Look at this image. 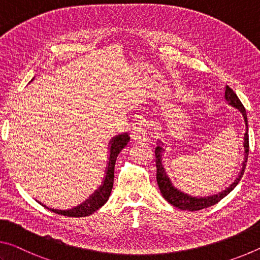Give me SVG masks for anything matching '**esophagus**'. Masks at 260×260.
<instances>
[{
    "label": "esophagus",
    "instance_id": "esophagus-1",
    "mask_svg": "<svg viewBox=\"0 0 260 260\" xmlns=\"http://www.w3.org/2000/svg\"><path fill=\"white\" fill-rule=\"evenodd\" d=\"M147 121H139L137 124L133 127V131H131V137L135 140V142H145L146 140V131H147Z\"/></svg>",
    "mask_w": 260,
    "mask_h": 260
}]
</instances>
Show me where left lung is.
Listing matches in <instances>:
<instances>
[{
    "instance_id": "8db88e82",
    "label": "left lung",
    "mask_w": 260,
    "mask_h": 260,
    "mask_svg": "<svg viewBox=\"0 0 260 260\" xmlns=\"http://www.w3.org/2000/svg\"><path fill=\"white\" fill-rule=\"evenodd\" d=\"M224 99L228 102L229 106L238 109V112L242 114L243 116V120L245 123V134H244V140H243V147H244V160L242 162V168L240 170V174L235 181H234L233 184L231 186L224 189L221 192H218L215 194H211V196H204V197H196V196H191L189 193L183 192V191L178 190L175 185L173 184L172 180L168 175L167 170L165 168L164 165V154L165 152L164 148V143L161 140L158 139V144L159 145L155 148V162H156V181H158V185L159 189L161 191V194L162 197L167 201L169 204H172L173 206H175L180 210L183 211H199L203 210V208L210 207L215 205L216 203H219L221 199L226 197V196L232 192L234 188L238 184V182L241 181L242 176H243L244 170H245V166H246V161H248V154H249V134H248V117H246V112L245 108L242 105V102L238 99V96L236 95V93L234 92L231 87L226 85L224 87Z\"/></svg>"
}]
</instances>
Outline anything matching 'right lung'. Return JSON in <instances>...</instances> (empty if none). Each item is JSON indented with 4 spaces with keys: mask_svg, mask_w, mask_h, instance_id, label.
<instances>
[{
    "mask_svg": "<svg viewBox=\"0 0 260 260\" xmlns=\"http://www.w3.org/2000/svg\"><path fill=\"white\" fill-rule=\"evenodd\" d=\"M130 140L129 135L126 133L115 136L114 138L110 139L109 142V158L107 162V167H106L105 172V178L102 181V184L94 192H93L90 198L86 199L80 205L72 207L70 210H55V208L47 207L44 204L40 203L42 206L48 208L49 211L54 212V213L64 215V216H74V218H80V216H87L92 213H94L96 210H99L101 206H104L107 203L110 192L113 189L114 183V168L115 162H116V158L123 148L126 146L127 142Z\"/></svg>",
    "mask_w": 260,
    "mask_h": 260,
    "instance_id": "right-lung-1",
    "label": "right lung"
}]
</instances>
